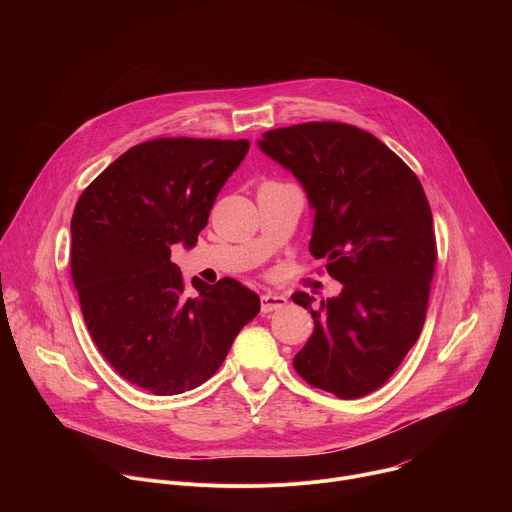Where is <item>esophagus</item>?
<instances>
[{"label": "esophagus", "instance_id": "obj_1", "mask_svg": "<svg viewBox=\"0 0 512 512\" xmlns=\"http://www.w3.org/2000/svg\"><path fill=\"white\" fill-rule=\"evenodd\" d=\"M287 304V298L281 296V294H273V291H269V294H265L261 298V312L263 314H269V312H275V310H281L285 308Z\"/></svg>", "mask_w": 512, "mask_h": 512}]
</instances>
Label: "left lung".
Here are the masks:
<instances>
[{
    "instance_id": "1",
    "label": "left lung",
    "mask_w": 512,
    "mask_h": 512,
    "mask_svg": "<svg viewBox=\"0 0 512 512\" xmlns=\"http://www.w3.org/2000/svg\"><path fill=\"white\" fill-rule=\"evenodd\" d=\"M259 148L291 170L314 214L310 253L342 283L314 308L294 369L316 389L358 399L383 387L417 342L437 261L433 218L413 170L373 133L310 121L263 133Z\"/></svg>"
}]
</instances>
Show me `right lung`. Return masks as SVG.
<instances>
[{
    "instance_id": "right-lung-1",
    "label": "right lung",
    "mask_w": 512,
    "mask_h": 512,
    "mask_svg": "<svg viewBox=\"0 0 512 512\" xmlns=\"http://www.w3.org/2000/svg\"><path fill=\"white\" fill-rule=\"evenodd\" d=\"M249 152L247 139L158 137L133 145L72 212L70 273L89 334L111 367L154 395L196 389L221 367L259 296L225 277L192 279L186 296L172 247H192Z\"/></svg>"
}]
</instances>
